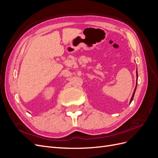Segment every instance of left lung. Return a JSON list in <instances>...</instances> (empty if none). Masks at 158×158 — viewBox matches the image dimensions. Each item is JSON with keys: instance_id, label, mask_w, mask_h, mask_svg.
I'll return each instance as SVG.
<instances>
[{"instance_id": "left-lung-1", "label": "left lung", "mask_w": 158, "mask_h": 158, "mask_svg": "<svg viewBox=\"0 0 158 158\" xmlns=\"http://www.w3.org/2000/svg\"><path fill=\"white\" fill-rule=\"evenodd\" d=\"M136 75H137V78H138V72H137V70H136ZM136 85H137V82H136ZM136 88H135V90H134V92H133L132 96V98H131V102H130V103H131V102H132V99H133V98H134V95H135V91H136Z\"/></svg>"}]
</instances>
